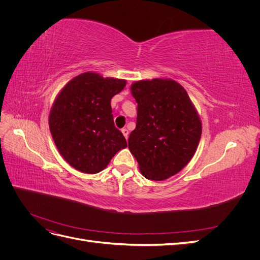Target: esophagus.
<instances>
[{"label":"esophagus","mask_w":260,"mask_h":260,"mask_svg":"<svg viewBox=\"0 0 260 260\" xmlns=\"http://www.w3.org/2000/svg\"><path fill=\"white\" fill-rule=\"evenodd\" d=\"M121 132H122L123 137H124L125 139H128V137H129V131H128L127 129H122V130H121Z\"/></svg>","instance_id":"34e87169"}]
</instances>
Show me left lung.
<instances>
[{"label": "left lung", "instance_id": "8db88e82", "mask_svg": "<svg viewBox=\"0 0 260 260\" xmlns=\"http://www.w3.org/2000/svg\"><path fill=\"white\" fill-rule=\"evenodd\" d=\"M138 103L137 125L128 140L141 174L162 181L186 166L199 146L202 121L180 83L155 78L131 85Z\"/></svg>", "mask_w": 260, "mask_h": 260}]
</instances>
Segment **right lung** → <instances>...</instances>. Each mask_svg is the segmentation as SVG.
I'll use <instances>...</instances> for the list:
<instances>
[{
  "mask_svg": "<svg viewBox=\"0 0 260 260\" xmlns=\"http://www.w3.org/2000/svg\"><path fill=\"white\" fill-rule=\"evenodd\" d=\"M125 83L88 72L70 80L55 99L49 116L51 135L62 158L75 169L98 174L127 147L111 106Z\"/></svg>",
  "mask_w": 260,
  "mask_h": 260,
  "instance_id": "obj_1",
  "label": "right lung"
}]
</instances>
